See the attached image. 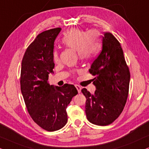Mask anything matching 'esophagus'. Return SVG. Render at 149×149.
Instances as JSON below:
<instances>
[{
  "instance_id": "34e87169",
  "label": "esophagus",
  "mask_w": 149,
  "mask_h": 149,
  "mask_svg": "<svg viewBox=\"0 0 149 149\" xmlns=\"http://www.w3.org/2000/svg\"><path fill=\"white\" fill-rule=\"evenodd\" d=\"M75 87H76L78 93H79L80 92H81V86H79V85H75Z\"/></svg>"
}]
</instances>
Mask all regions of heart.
Here are the masks:
<instances>
[{
  "mask_svg": "<svg viewBox=\"0 0 149 149\" xmlns=\"http://www.w3.org/2000/svg\"><path fill=\"white\" fill-rule=\"evenodd\" d=\"M62 43L66 47L78 52L80 58L88 59L94 56L100 49L101 43L98 33L92 30L86 33L78 29L69 30L62 38ZM53 59L58 61V53L56 50L53 52Z\"/></svg>",
  "mask_w": 149,
  "mask_h": 149,
  "instance_id": "1",
  "label": "heart"
}]
</instances>
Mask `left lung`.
<instances>
[{
  "label": "left lung",
  "instance_id": "obj_1",
  "mask_svg": "<svg viewBox=\"0 0 149 149\" xmlns=\"http://www.w3.org/2000/svg\"><path fill=\"white\" fill-rule=\"evenodd\" d=\"M102 50L91 64L89 72L96 91L91 94L81 90L86 97L88 120L99 126L111 124L124 109L128 95L130 72L120 43L111 33L102 36Z\"/></svg>",
  "mask_w": 149,
  "mask_h": 149
}]
</instances>
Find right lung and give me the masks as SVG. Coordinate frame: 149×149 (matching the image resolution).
Segmentation results:
<instances>
[{
    "mask_svg": "<svg viewBox=\"0 0 149 149\" xmlns=\"http://www.w3.org/2000/svg\"><path fill=\"white\" fill-rule=\"evenodd\" d=\"M61 30L58 27L38 34L25 51L21 65V90L27 109L33 120L47 131L65 125L66 108L78 93L74 85L48 84L49 74H54V41Z\"/></svg>",
    "mask_w": 149,
    "mask_h": 149,
    "instance_id": "right-lung-1",
    "label": "right lung"
}]
</instances>
